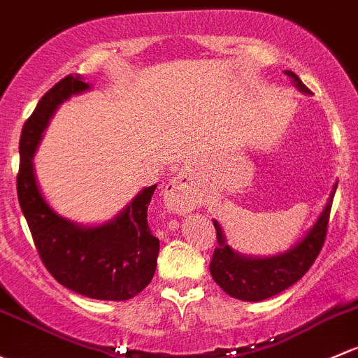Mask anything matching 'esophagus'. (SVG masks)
Returning a JSON list of instances; mask_svg holds the SVG:
<instances>
[{
	"label": "esophagus",
	"mask_w": 358,
	"mask_h": 358,
	"mask_svg": "<svg viewBox=\"0 0 358 358\" xmlns=\"http://www.w3.org/2000/svg\"><path fill=\"white\" fill-rule=\"evenodd\" d=\"M164 204L171 213H189L199 204L197 189L194 185L190 173L180 171L164 189Z\"/></svg>",
	"instance_id": "34e87169"
}]
</instances>
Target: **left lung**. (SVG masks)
<instances>
[{
  "label": "left lung",
  "instance_id": "1",
  "mask_svg": "<svg viewBox=\"0 0 358 358\" xmlns=\"http://www.w3.org/2000/svg\"><path fill=\"white\" fill-rule=\"evenodd\" d=\"M285 73L300 92L312 96L310 90L302 84V80L293 71L287 70ZM336 187L338 182H334L328 202L306 235L299 242L293 243L288 250L280 252V254L264 255V257L240 254L228 243L221 224L213 220L217 235V247L209 266L213 280L229 296L243 300V302H261V300L271 299L295 285L314 264L315 257L321 252Z\"/></svg>",
  "mask_w": 358,
  "mask_h": 358
}]
</instances>
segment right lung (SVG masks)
Segmentation results:
<instances>
[{"instance_id":"right-lung-1","label":"right lung","mask_w":358,"mask_h":358,"mask_svg":"<svg viewBox=\"0 0 358 358\" xmlns=\"http://www.w3.org/2000/svg\"><path fill=\"white\" fill-rule=\"evenodd\" d=\"M90 89L82 75H69L41 97L22 130L17 194L37 252L52 278L89 299L123 302L138 295L156 273L159 240L149 229L148 206L157 185L142 189L111 220L80 224L52 209L34 168L41 138L58 108Z\"/></svg>"}]
</instances>
